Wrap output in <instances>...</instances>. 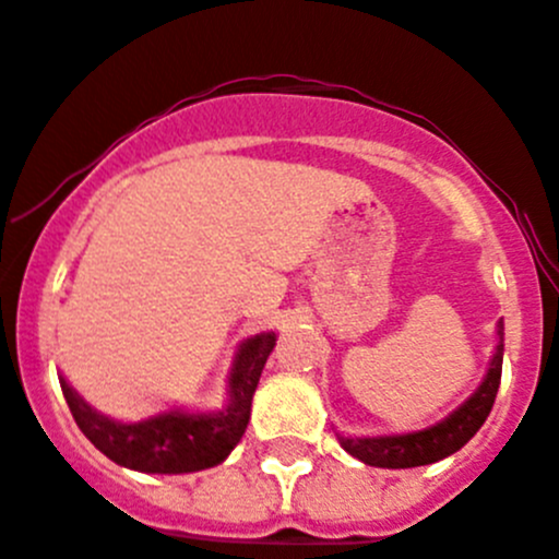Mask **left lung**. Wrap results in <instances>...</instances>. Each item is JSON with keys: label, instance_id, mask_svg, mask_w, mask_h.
Instances as JSON below:
<instances>
[{"label": "left lung", "instance_id": "1", "mask_svg": "<svg viewBox=\"0 0 559 559\" xmlns=\"http://www.w3.org/2000/svg\"><path fill=\"white\" fill-rule=\"evenodd\" d=\"M502 377V330L500 344H497L495 357H491L489 373H486L484 384L464 401L451 417H445L442 424L431 426L424 431H412V435H395V437H338L341 448L352 453L360 462L371 464V467H388V469H404V467H424V464H435L440 459L451 456L459 448L467 445L475 437V431L486 424L491 406H495L497 388H500Z\"/></svg>", "mask_w": 559, "mask_h": 559}]
</instances>
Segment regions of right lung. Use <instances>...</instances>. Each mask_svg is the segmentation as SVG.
<instances>
[{"label":"right lung","instance_id":"right-lung-1","mask_svg":"<svg viewBox=\"0 0 559 559\" xmlns=\"http://www.w3.org/2000/svg\"><path fill=\"white\" fill-rule=\"evenodd\" d=\"M273 346L275 333H259L242 341L231 366L229 406L215 415L160 412L139 424H119L92 409L62 377L59 384L79 429L111 462L139 473H197L224 462L246 435L253 390Z\"/></svg>","mask_w":559,"mask_h":559}]
</instances>
